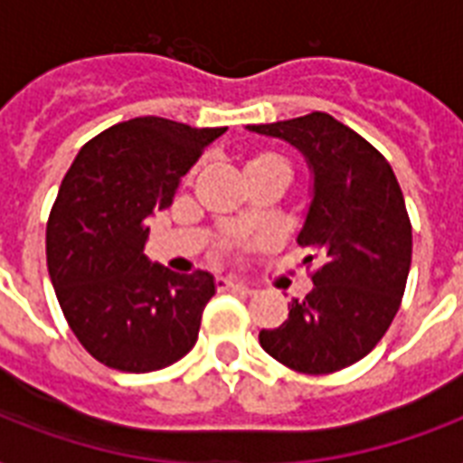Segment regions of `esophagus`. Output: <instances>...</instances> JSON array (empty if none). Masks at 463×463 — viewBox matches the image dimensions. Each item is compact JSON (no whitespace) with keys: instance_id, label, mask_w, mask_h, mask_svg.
I'll use <instances>...</instances> for the list:
<instances>
[{"instance_id":"obj_1","label":"esophagus","mask_w":463,"mask_h":463,"mask_svg":"<svg viewBox=\"0 0 463 463\" xmlns=\"http://www.w3.org/2000/svg\"><path fill=\"white\" fill-rule=\"evenodd\" d=\"M221 288H232V290H245V293H252V288L250 286H245V283L240 281H232V279H221Z\"/></svg>"}]
</instances>
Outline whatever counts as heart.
I'll use <instances>...</instances> for the list:
<instances>
[{
	"instance_id": "1",
	"label": "heart",
	"mask_w": 463,
	"mask_h": 463,
	"mask_svg": "<svg viewBox=\"0 0 463 463\" xmlns=\"http://www.w3.org/2000/svg\"><path fill=\"white\" fill-rule=\"evenodd\" d=\"M261 158H279V156H274V154H264V156H257V158H254V160H261Z\"/></svg>"
}]
</instances>
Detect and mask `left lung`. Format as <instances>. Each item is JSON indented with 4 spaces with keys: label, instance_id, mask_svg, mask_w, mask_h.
<instances>
[{
    "label": "left lung",
    "instance_id": "left-lung-1",
    "mask_svg": "<svg viewBox=\"0 0 463 463\" xmlns=\"http://www.w3.org/2000/svg\"><path fill=\"white\" fill-rule=\"evenodd\" d=\"M247 129L288 141L315 177L298 235L305 264L317 261L315 288L281 326L260 331L261 348L296 373L344 370L380 344L402 305L413 252L402 187L387 158L326 112Z\"/></svg>",
    "mask_w": 463,
    "mask_h": 463
}]
</instances>
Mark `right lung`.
Segmentation results:
<instances>
[{
    "instance_id": "1",
    "label": "right lung",
    "mask_w": 463,
    "mask_h": 463,
    "mask_svg": "<svg viewBox=\"0 0 463 463\" xmlns=\"http://www.w3.org/2000/svg\"><path fill=\"white\" fill-rule=\"evenodd\" d=\"M225 127L134 118L86 144L47 221V271L74 336L103 365L154 373L196 344L216 283L144 254L146 218L173 203L182 175Z\"/></svg>"
}]
</instances>
